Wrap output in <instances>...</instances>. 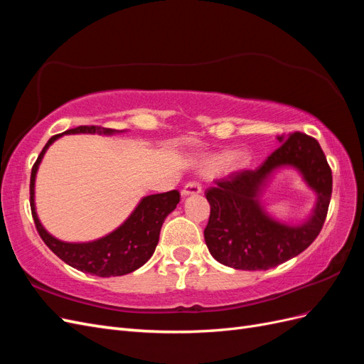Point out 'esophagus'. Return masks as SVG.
<instances>
[{
  "mask_svg": "<svg viewBox=\"0 0 364 364\" xmlns=\"http://www.w3.org/2000/svg\"><path fill=\"white\" fill-rule=\"evenodd\" d=\"M199 193H202V185L196 181L186 183L182 190V196H191V194H199Z\"/></svg>",
  "mask_w": 364,
  "mask_h": 364,
  "instance_id": "34e87169",
  "label": "esophagus"
}]
</instances>
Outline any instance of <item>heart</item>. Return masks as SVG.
I'll return each instance as SVG.
<instances>
[{
    "instance_id": "obj_1",
    "label": "heart",
    "mask_w": 364,
    "mask_h": 364,
    "mask_svg": "<svg viewBox=\"0 0 364 364\" xmlns=\"http://www.w3.org/2000/svg\"><path fill=\"white\" fill-rule=\"evenodd\" d=\"M245 155L240 151H234V153H229V155H218L214 158H209L205 162V170H215L218 167H223L225 170H234L238 168L240 165H243L245 162Z\"/></svg>"
}]
</instances>
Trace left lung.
Wrapping results in <instances>:
<instances>
[{"instance_id":"8db88e82","label":"left lung","mask_w":364,"mask_h":364,"mask_svg":"<svg viewBox=\"0 0 364 364\" xmlns=\"http://www.w3.org/2000/svg\"><path fill=\"white\" fill-rule=\"evenodd\" d=\"M255 170L229 173L205 191L211 206L205 241L211 255L238 270H269L299 255L321 234L333 193V173L318 142L294 132ZM294 166L318 194L314 215L301 227H287L265 215L257 197L277 168Z\"/></svg>"}]
</instances>
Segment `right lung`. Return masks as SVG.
<instances>
[{"mask_svg": "<svg viewBox=\"0 0 364 364\" xmlns=\"http://www.w3.org/2000/svg\"><path fill=\"white\" fill-rule=\"evenodd\" d=\"M114 132L115 130L102 126H79L51 136L46 147L42 149L35 165H33L30 176L31 215L43 243L50 247L54 255H58L68 266L102 278L121 277V274H127L144 266L156 249L165 217L174 211L176 205L181 200L179 191L171 190L144 197L123 225L100 240L91 241V243H63V241L51 237L43 229L36 215L35 178L43 153L59 136L65 134L111 135Z\"/></svg>", "mask_w": 364, "mask_h": 364, "instance_id": "right-lung-1", "label": "right lung"}]
</instances>
